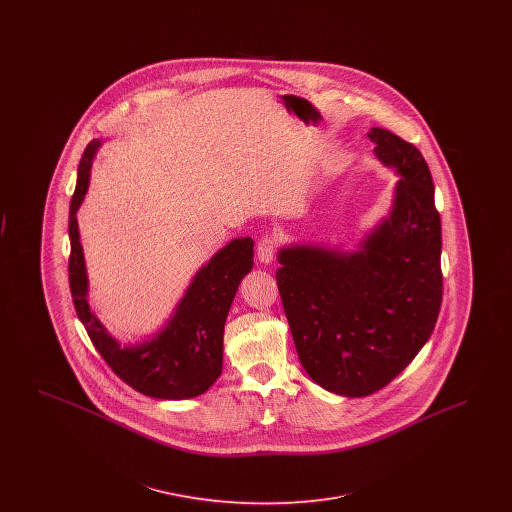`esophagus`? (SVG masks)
Listing matches in <instances>:
<instances>
[{
  "mask_svg": "<svg viewBox=\"0 0 512 512\" xmlns=\"http://www.w3.org/2000/svg\"><path fill=\"white\" fill-rule=\"evenodd\" d=\"M276 247H278L276 238L265 236V238L259 242V245H257V259H259V263L270 265L272 259H274V255H276Z\"/></svg>",
  "mask_w": 512,
  "mask_h": 512,
  "instance_id": "esophagus-1",
  "label": "esophagus"
}]
</instances>
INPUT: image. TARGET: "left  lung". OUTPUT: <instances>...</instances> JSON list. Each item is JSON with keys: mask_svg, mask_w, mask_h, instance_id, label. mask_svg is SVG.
Returning a JSON list of instances; mask_svg holds the SVG:
<instances>
[{"mask_svg": "<svg viewBox=\"0 0 512 512\" xmlns=\"http://www.w3.org/2000/svg\"><path fill=\"white\" fill-rule=\"evenodd\" d=\"M378 161L399 174L390 215L355 251L292 244L278 251L276 284L307 374L324 390H382L430 340L443 293L441 220L422 153L370 128Z\"/></svg>", "mask_w": 512, "mask_h": 512, "instance_id": "8db88e82", "label": "left lung"}]
</instances>
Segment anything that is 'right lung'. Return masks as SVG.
<instances>
[{"mask_svg":"<svg viewBox=\"0 0 512 512\" xmlns=\"http://www.w3.org/2000/svg\"><path fill=\"white\" fill-rule=\"evenodd\" d=\"M99 146V140H92L80 159L69 211V282L76 315L99 355L130 388L155 399H192L209 390L222 372L224 322L240 282L253 268V240L236 238L224 245L195 272L172 317L155 336L136 345H121L90 309L76 220Z\"/></svg>","mask_w":512,"mask_h":512,"instance_id":"obj_1","label":"right lung"}]
</instances>
